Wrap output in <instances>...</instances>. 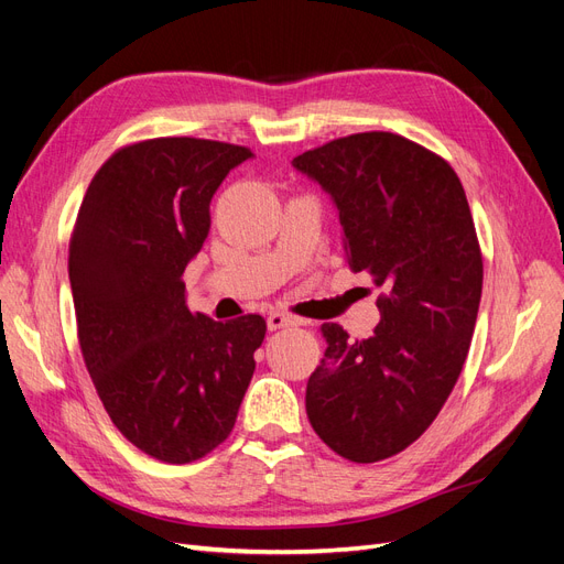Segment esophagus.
<instances>
[{"label":"esophagus","mask_w":564,"mask_h":564,"mask_svg":"<svg viewBox=\"0 0 564 564\" xmlns=\"http://www.w3.org/2000/svg\"><path fill=\"white\" fill-rule=\"evenodd\" d=\"M301 319L299 317H294V315H289V313H280V311H272L270 315H268V329H284V327H294V324H299Z\"/></svg>","instance_id":"obj_1"}]
</instances>
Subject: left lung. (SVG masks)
Returning <instances> with one entry per match:
<instances>
[{"label": "left lung", "instance_id": "obj_1", "mask_svg": "<svg viewBox=\"0 0 564 564\" xmlns=\"http://www.w3.org/2000/svg\"><path fill=\"white\" fill-rule=\"evenodd\" d=\"M327 191L352 272L381 289L369 338L322 324L305 412L327 447L377 464L416 442L464 369L482 296V251L454 169L400 133L365 131L294 158Z\"/></svg>", "mask_w": 564, "mask_h": 564}]
</instances>
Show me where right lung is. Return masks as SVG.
<instances>
[{
    "label": "right lung",
    "instance_id": "1",
    "mask_svg": "<svg viewBox=\"0 0 564 564\" xmlns=\"http://www.w3.org/2000/svg\"><path fill=\"white\" fill-rule=\"evenodd\" d=\"M245 145L169 135L98 169L70 237L77 336L108 416L133 447L191 464L224 442L253 377L265 319L216 322L185 305L183 270Z\"/></svg>",
    "mask_w": 564,
    "mask_h": 564
}]
</instances>
